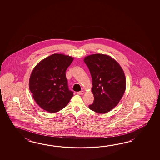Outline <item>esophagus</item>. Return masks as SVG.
<instances>
[{"label":"esophagus","mask_w":160,"mask_h":160,"mask_svg":"<svg viewBox=\"0 0 160 160\" xmlns=\"http://www.w3.org/2000/svg\"><path fill=\"white\" fill-rule=\"evenodd\" d=\"M77 94L79 95H83L84 94L83 91H80V92H77Z\"/></svg>","instance_id":"1"}]
</instances>
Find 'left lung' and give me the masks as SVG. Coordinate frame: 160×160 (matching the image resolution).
Segmentation results:
<instances>
[{
    "label": "left lung",
    "instance_id": "8db88e82",
    "mask_svg": "<svg viewBox=\"0 0 160 160\" xmlns=\"http://www.w3.org/2000/svg\"><path fill=\"white\" fill-rule=\"evenodd\" d=\"M92 76V92L94 100L88 106L92 111L103 114L118 105L126 89V78L122 68L107 55L95 54L84 59Z\"/></svg>",
    "mask_w": 160,
    "mask_h": 160
}]
</instances>
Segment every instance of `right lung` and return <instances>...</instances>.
<instances>
[{"mask_svg":"<svg viewBox=\"0 0 160 160\" xmlns=\"http://www.w3.org/2000/svg\"><path fill=\"white\" fill-rule=\"evenodd\" d=\"M72 61V57L54 54L34 68L29 80V88L42 109L53 113L68 104L74 92L68 89L66 71Z\"/></svg>","mask_w":160,"mask_h":160,"instance_id":"add662e5","label":"right lung"}]
</instances>
